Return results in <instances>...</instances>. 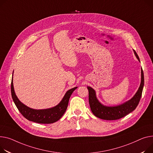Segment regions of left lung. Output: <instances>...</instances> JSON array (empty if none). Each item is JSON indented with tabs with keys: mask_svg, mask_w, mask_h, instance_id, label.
Here are the masks:
<instances>
[{
	"mask_svg": "<svg viewBox=\"0 0 153 153\" xmlns=\"http://www.w3.org/2000/svg\"><path fill=\"white\" fill-rule=\"evenodd\" d=\"M134 53L137 59L140 58L135 50ZM144 86V74L141 68V80L140 86L134 97L126 103L117 106L108 107L101 105L98 101L95 90L90 87H87L88 90V101L90 109L93 114L97 117L104 120H117L126 116L135 109L141 97Z\"/></svg>",
	"mask_w": 153,
	"mask_h": 153,
	"instance_id": "1",
	"label": "left lung"
}]
</instances>
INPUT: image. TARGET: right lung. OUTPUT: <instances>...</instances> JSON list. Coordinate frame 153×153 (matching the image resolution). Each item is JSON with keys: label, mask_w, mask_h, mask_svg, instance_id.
<instances>
[{"label": "right lung", "mask_w": 153, "mask_h": 153, "mask_svg": "<svg viewBox=\"0 0 153 153\" xmlns=\"http://www.w3.org/2000/svg\"><path fill=\"white\" fill-rule=\"evenodd\" d=\"M76 88L77 87L67 91L63 100L57 106L47 109L37 110L25 106L18 99L14 91L13 79L11 82L12 97L20 113L27 120L40 124H52L62 117L67 109L69 98Z\"/></svg>", "instance_id": "obj_1"}]
</instances>
